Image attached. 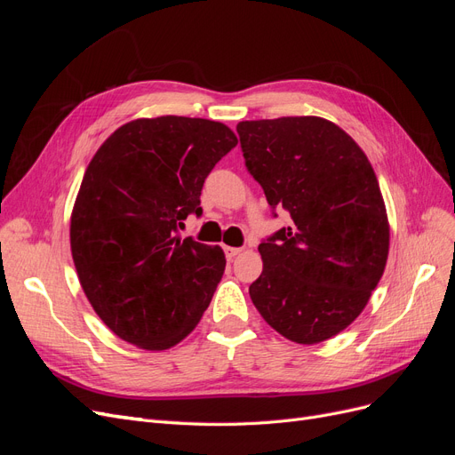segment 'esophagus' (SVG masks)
Wrapping results in <instances>:
<instances>
[{"label": "esophagus", "mask_w": 455, "mask_h": 455, "mask_svg": "<svg viewBox=\"0 0 455 455\" xmlns=\"http://www.w3.org/2000/svg\"><path fill=\"white\" fill-rule=\"evenodd\" d=\"M224 251H226L228 259H233V258L239 256L243 252V249H235V246H224Z\"/></svg>", "instance_id": "1"}]
</instances>
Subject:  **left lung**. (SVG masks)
<instances>
[{
	"label": "left lung",
	"mask_w": 455,
	"mask_h": 455,
	"mask_svg": "<svg viewBox=\"0 0 455 455\" xmlns=\"http://www.w3.org/2000/svg\"><path fill=\"white\" fill-rule=\"evenodd\" d=\"M246 169L273 209L291 214L258 251L252 304L286 339L313 346L363 313L389 256L374 169L336 123L316 116L241 121Z\"/></svg>",
	"instance_id": "left-lung-1"
}]
</instances>
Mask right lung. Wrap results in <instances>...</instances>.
Returning a JSON list of instances; mask_svg holds the SVG:
<instances>
[{
    "label": "right lung",
    "instance_id": "1",
    "mask_svg": "<svg viewBox=\"0 0 455 455\" xmlns=\"http://www.w3.org/2000/svg\"><path fill=\"white\" fill-rule=\"evenodd\" d=\"M237 136L201 117H140L96 149L70 218L81 288L116 336L164 351L194 332L226 269L220 246L176 235Z\"/></svg>",
    "mask_w": 455,
    "mask_h": 455
}]
</instances>
